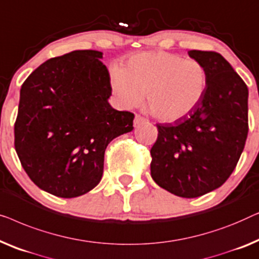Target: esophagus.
<instances>
[{"label":"esophagus","mask_w":259,"mask_h":259,"mask_svg":"<svg viewBox=\"0 0 259 259\" xmlns=\"http://www.w3.org/2000/svg\"><path fill=\"white\" fill-rule=\"evenodd\" d=\"M144 122H147V118H144L143 116H141V115H136V116H135V119H134V124H135V126L140 125V124H142V123H144Z\"/></svg>","instance_id":"34e87169"}]
</instances>
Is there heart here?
Masks as SVG:
<instances>
[{"label":"heart","mask_w":259,"mask_h":259,"mask_svg":"<svg viewBox=\"0 0 259 259\" xmlns=\"http://www.w3.org/2000/svg\"><path fill=\"white\" fill-rule=\"evenodd\" d=\"M111 82L125 107H137L147 96L149 110L156 118L175 122L198 107L209 77L202 62L154 52L136 54L124 69H112Z\"/></svg>","instance_id":"heart-1"}]
</instances>
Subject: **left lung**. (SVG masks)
<instances>
[{
  "label": "left lung",
  "instance_id": "left-lung-1",
  "mask_svg": "<svg viewBox=\"0 0 259 259\" xmlns=\"http://www.w3.org/2000/svg\"><path fill=\"white\" fill-rule=\"evenodd\" d=\"M189 56L206 68L205 96L184 118L157 124L150 171L166 191L195 198L223 185L237 165L249 131V90L221 54L190 50Z\"/></svg>",
  "mask_w": 259,
  "mask_h": 259
}]
</instances>
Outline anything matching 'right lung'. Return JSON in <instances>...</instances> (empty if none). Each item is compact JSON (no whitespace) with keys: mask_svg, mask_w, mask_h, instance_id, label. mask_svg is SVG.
Returning a JSON list of instances; mask_svg holds the SVG:
<instances>
[{"mask_svg":"<svg viewBox=\"0 0 259 259\" xmlns=\"http://www.w3.org/2000/svg\"><path fill=\"white\" fill-rule=\"evenodd\" d=\"M100 58L96 50L53 57L21 87L15 150L29 178L57 197L96 187L108 144L134 129L133 112L109 104L110 76Z\"/></svg>","mask_w":259,"mask_h":259,"instance_id":"1","label":"right lung"}]
</instances>
